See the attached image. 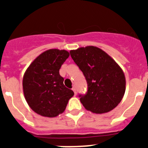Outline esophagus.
Instances as JSON below:
<instances>
[{
	"label": "esophagus",
	"mask_w": 148,
	"mask_h": 148,
	"mask_svg": "<svg viewBox=\"0 0 148 148\" xmlns=\"http://www.w3.org/2000/svg\"><path fill=\"white\" fill-rule=\"evenodd\" d=\"M72 90H73V92H74V93H75V95H76V89H75V87H73V88H72Z\"/></svg>",
	"instance_id": "esophagus-1"
}]
</instances>
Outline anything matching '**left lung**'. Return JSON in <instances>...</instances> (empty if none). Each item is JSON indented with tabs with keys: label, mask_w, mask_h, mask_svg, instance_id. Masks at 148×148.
<instances>
[{
	"label": "left lung",
	"mask_w": 148,
	"mask_h": 148,
	"mask_svg": "<svg viewBox=\"0 0 148 148\" xmlns=\"http://www.w3.org/2000/svg\"><path fill=\"white\" fill-rule=\"evenodd\" d=\"M87 80L88 90L79 95L86 110L101 114L114 109L121 102L126 89L124 72L104 51L87 46L70 51Z\"/></svg>",
	"instance_id": "obj_1"
}]
</instances>
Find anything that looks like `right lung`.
Listing matches in <instances>:
<instances>
[{
  "label": "right lung",
  "mask_w": 148,
  "mask_h": 148,
  "mask_svg": "<svg viewBox=\"0 0 148 148\" xmlns=\"http://www.w3.org/2000/svg\"><path fill=\"white\" fill-rule=\"evenodd\" d=\"M70 53L50 49L39 55L26 70L23 91L29 108L38 114L53 118L62 113L74 92L64 85L59 70Z\"/></svg>",
  "instance_id": "add662e5"
}]
</instances>
